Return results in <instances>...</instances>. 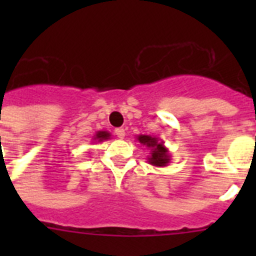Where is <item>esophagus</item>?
<instances>
[{"label":"esophagus","instance_id":"34e87169","mask_svg":"<svg viewBox=\"0 0 256 256\" xmlns=\"http://www.w3.org/2000/svg\"><path fill=\"white\" fill-rule=\"evenodd\" d=\"M115 134H116L118 138L123 140L126 137V130L124 128H118V130H115Z\"/></svg>","mask_w":256,"mask_h":256}]
</instances>
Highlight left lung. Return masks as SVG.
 <instances>
[{
  "label": "left lung",
  "instance_id": "8db88e82",
  "mask_svg": "<svg viewBox=\"0 0 256 256\" xmlns=\"http://www.w3.org/2000/svg\"><path fill=\"white\" fill-rule=\"evenodd\" d=\"M137 141L142 144L150 148V155L148 156V164L154 166H166L170 162V154L169 150L164 146V141H160L158 137L148 134H140L137 136Z\"/></svg>",
  "mask_w": 256,
  "mask_h": 256
}]
</instances>
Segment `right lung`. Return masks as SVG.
<instances>
[{
	"instance_id": "right-lung-1",
	"label": "right lung",
	"mask_w": 256,
	"mask_h": 256,
	"mask_svg": "<svg viewBox=\"0 0 256 256\" xmlns=\"http://www.w3.org/2000/svg\"><path fill=\"white\" fill-rule=\"evenodd\" d=\"M110 133L106 132V130H98V132H96V134L94 136V142H104L106 141V140L110 138Z\"/></svg>"
}]
</instances>
